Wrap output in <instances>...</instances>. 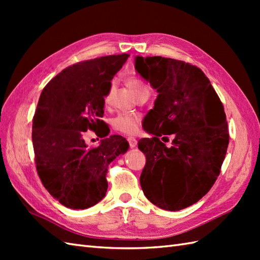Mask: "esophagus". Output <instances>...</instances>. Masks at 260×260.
<instances>
[{
    "label": "esophagus",
    "instance_id": "34e87169",
    "mask_svg": "<svg viewBox=\"0 0 260 260\" xmlns=\"http://www.w3.org/2000/svg\"><path fill=\"white\" fill-rule=\"evenodd\" d=\"M127 142H128L129 147H135L137 145V140L134 139V137H128V139H127Z\"/></svg>",
    "mask_w": 260,
    "mask_h": 260
}]
</instances>
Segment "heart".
I'll return each mask as SVG.
<instances>
[{
	"instance_id": "heart-1",
	"label": "heart",
	"mask_w": 260,
	"mask_h": 260,
	"mask_svg": "<svg viewBox=\"0 0 260 260\" xmlns=\"http://www.w3.org/2000/svg\"><path fill=\"white\" fill-rule=\"evenodd\" d=\"M126 85L134 93L136 98L147 93L148 95V86L144 81L140 79L136 76H131L128 78H126ZM116 89V82L112 81L109 84L108 89L104 96V102L106 105H108L112 101L113 93ZM140 124H141V115L139 114H119L112 119V127L115 132L117 133L124 134V135H135L139 133L140 131Z\"/></svg>"
}]
</instances>
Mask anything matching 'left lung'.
I'll return each instance as SVG.
<instances>
[{
    "instance_id": "1",
    "label": "left lung",
    "mask_w": 260,
    "mask_h": 260,
    "mask_svg": "<svg viewBox=\"0 0 260 260\" xmlns=\"http://www.w3.org/2000/svg\"><path fill=\"white\" fill-rule=\"evenodd\" d=\"M135 68L158 92L146 115L145 131L154 136L139 142L146 156L142 190L161 209L190 207L207 194L221 171L229 144L223 105L197 66L155 56L137 57ZM168 135L174 136L170 148L161 141Z\"/></svg>"
}]
</instances>
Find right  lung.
I'll list each match as a JSON object with an SVG mask.
<instances>
[{"label":"right lung","mask_w":260,"mask_h":260,"mask_svg":"<svg viewBox=\"0 0 260 260\" xmlns=\"http://www.w3.org/2000/svg\"><path fill=\"white\" fill-rule=\"evenodd\" d=\"M128 53L69 66L48 82L32 119V143L39 178L50 194L70 209L95 206L107 192L108 165L128 148L109 134L104 96ZM95 131L101 145L88 149L84 132Z\"/></svg>","instance_id":"add662e5"}]
</instances>
